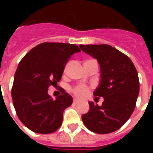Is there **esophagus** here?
Here are the masks:
<instances>
[{
  "label": "esophagus",
  "mask_w": 153,
  "mask_h": 153,
  "mask_svg": "<svg viewBox=\"0 0 153 153\" xmlns=\"http://www.w3.org/2000/svg\"><path fill=\"white\" fill-rule=\"evenodd\" d=\"M79 102H79V101L78 100V99H74V104H75V105L79 104Z\"/></svg>",
  "instance_id": "1"
}]
</instances>
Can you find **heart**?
Returning <instances> with one entry per match:
<instances>
[{"mask_svg": "<svg viewBox=\"0 0 153 153\" xmlns=\"http://www.w3.org/2000/svg\"><path fill=\"white\" fill-rule=\"evenodd\" d=\"M73 91H74V94H75L77 97L82 98H84V97L86 95L87 91H88V89H87V87H86L85 86H77V87H75V88L73 90Z\"/></svg>", "mask_w": 153, "mask_h": 153, "instance_id": "1", "label": "heart"}]
</instances>
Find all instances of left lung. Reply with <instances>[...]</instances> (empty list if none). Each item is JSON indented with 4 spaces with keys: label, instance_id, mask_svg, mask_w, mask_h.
Masks as SVG:
<instances>
[{
    "label": "left lung",
    "instance_id": "obj_1",
    "mask_svg": "<svg viewBox=\"0 0 153 153\" xmlns=\"http://www.w3.org/2000/svg\"><path fill=\"white\" fill-rule=\"evenodd\" d=\"M83 52L98 60L99 86L95 99L104 98L102 105L89 102L90 110L82 116L89 130L106 134L117 130L128 121L135 109L140 83L135 66L129 58L107 44L79 45Z\"/></svg>",
    "mask_w": 153,
    "mask_h": 153
}]
</instances>
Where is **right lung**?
Listing matches in <instances>:
<instances>
[{
  "label": "right lung",
  "mask_w": 153,
  "mask_h": 153,
  "mask_svg": "<svg viewBox=\"0 0 153 153\" xmlns=\"http://www.w3.org/2000/svg\"><path fill=\"white\" fill-rule=\"evenodd\" d=\"M79 51L75 44L42 43L20 60L12 98L18 117L30 130L48 134L61 126L63 111L72 104V97L63 90L54 99L48 91L50 86L57 85L67 61Z\"/></svg>",
  "instance_id": "add662e5"
}]
</instances>
